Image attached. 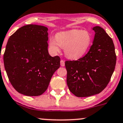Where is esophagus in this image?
<instances>
[{"instance_id":"1","label":"esophagus","mask_w":123,"mask_h":123,"mask_svg":"<svg viewBox=\"0 0 123 123\" xmlns=\"http://www.w3.org/2000/svg\"><path fill=\"white\" fill-rule=\"evenodd\" d=\"M60 64H61V66H65V61L63 60H61L60 61Z\"/></svg>"}]
</instances>
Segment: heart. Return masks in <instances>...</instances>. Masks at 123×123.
<instances>
[{
	"mask_svg": "<svg viewBox=\"0 0 123 123\" xmlns=\"http://www.w3.org/2000/svg\"><path fill=\"white\" fill-rule=\"evenodd\" d=\"M92 41V36L89 31L75 29L58 32L55 37H50L49 47L53 54L60 52L62 47L66 57L78 60L87 52Z\"/></svg>",
	"mask_w": 123,
	"mask_h": 123,
	"instance_id": "obj_1",
	"label": "heart"
}]
</instances>
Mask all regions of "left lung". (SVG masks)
<instances>
[{"mask_svg":"<svg viewBox=\"0 0 123 123\" xmlns=\"http://www.w3.org/2000/svg\"><path fill=\"white\" fill-rule=\"evenodd\" d=\"M95 32L93 45L84 57L65 62L66 82L77 97H89L100 93L109 83L115 70L116 55L112 38L100 26Z\"/></svg>","mask_w":123,"mask_h":123,"instance_id":"8db88e82","label":"left lung"}]
</instances>
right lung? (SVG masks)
Instances as JSON below:
<instances>
[{"mask_svg":"<svg viewBox=\"0 0 123 123\" xmlns=\"http://www.w3.org/2000/svg\"><path fill=\"white\" fill-rule=\"evenodd\" d=\"M47 31L43 26L26 25L8 40L3 56L4 68L11 85L19 93L41 95L60 68V57L49 54Z\"/></svg>","mask_w":123,"mask_h":123,"instance_id":"right-lung-1","label":"right lung"}]
</instances>
